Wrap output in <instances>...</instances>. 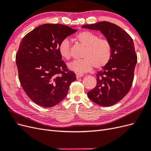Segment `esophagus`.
<instances>
[{
  "label": "esophagus",
  "mask_w": 151,
  "mask_h": 151,
  "mask_svg": "<svg viewBox=\"0 0 151 151\" xmlns=\"http://www.w3.org/2000/svg\"><path fill=\"white\" fill-rule=\"evenodd\" d=\"M83 76H84V75L83 74H79V73H77L76 74L77 79H79V78H80V77H82Z\"/></svg>",
  "instance_id": "1"
}]
</instances>
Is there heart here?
<instances>
[{"instance_id":"heart-1","label":"heart","mask_w":151,"mask_h":151,"mask_svg":"<svg viewBox=\"0 0 151 151\" xmlns=\"http://www.w3.org/2000/svg\"><path fill=\"white\" fill-rule=\"evenodd\" d=\"M78 42L86 47L83 60H74L68 65L72 71L83 74L92 70L95 67L101 68L106 66L111 57V45L107 40L89 31H83L76 36ZM58 51L65 59L71 57V45L67 39L63 40L59 44Z\"/></svg>"}]
</instances>
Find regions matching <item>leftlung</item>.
<instances>
[{"instance_id":"1","label":"left lung","mask_w":151,"mask_h":151,"mask_svg":"<svg viewBox=\"0 0 151 151\" xmlns=\"http://www.w3.org/2000/svg\"><path fill=\"white\" fill-rule=\"evenodd\" d=\"M82 28L100 31L111 43L110 60L97 73V84L88 93V96L102 106H111L125 96L133 83L137 62L133 40L120 26L107 21L85 24Z\"/></svg>"}]
</instances>
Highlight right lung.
Returning <instances> with one entry per match:
<instances>
[{
    "instance_id": "1",
    "label": "right lung",
    "mask_w": 151,
    "mask_h": 151,
    "mask_svg": "<svg viewBox=\"0 0 151 151\" xmlns=\"http://www.w3.org/2000/svg\"><path fill=\"white\" fill-rule=\"evenodd\" d=\"M77 29L60 24H44L26 35L16 55L22 89L36 104L52 107L61 102L76 79L58 51L59 44Z\"/></svg>"
}]
</instances>
